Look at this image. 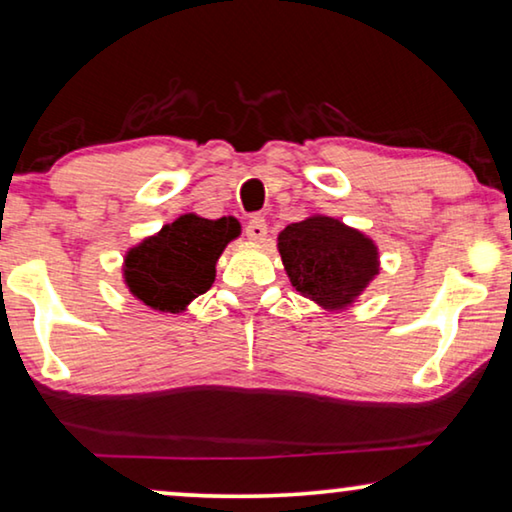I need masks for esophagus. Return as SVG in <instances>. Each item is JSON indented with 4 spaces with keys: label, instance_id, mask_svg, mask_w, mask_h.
I'll list each match as a JSON object with an SVG mask.
<instances>
[{
    "label": "esophagus",
    "instance_id": "obj_1",
    "mask_svg": "<svg viewBox=\"0 0 512 512\" xmlns=\"http://www.w3.org/2000/svg\"><path fill=\"white\" fill-rule=\"evenodd\" d=\"M244 233H247L249 240L254 242H263L265 235H268V224H265L263 217H251L244 226Z\"/></svg>",
    "mask_w": 512,
    "mask_h": 512
}]
</instances>
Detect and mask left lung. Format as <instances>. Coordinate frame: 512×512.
<instances>
[{"label":"left lung","instance_id":"1","mask_svg":"<svg viewBox=\"0 0 512 512\" xmlns=\"http://www.w3.org/2000/svg\"><path fill=\"white\" fill-rule=\"evenodd\" d=\"M277 247L295 291L330 311L351 305L379 274L376 244L323 214L286 226Z\"/></svg>","mask_w":512,"mask_h":512}]
</instances>
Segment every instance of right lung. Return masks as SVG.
<instances>
[{
  "label": "right lung",
  "mask_w": 512,
  "mask_h": 512,
  "mask_svg": "<svg viewBox=\"0 0 512 512\" xmlns=\"http://www.w3.org/2000/svg\"><path fill=\"white\" fill-rule=\"evenodd\" d=\"M238 235L240 224L233 217L203 219L182 214L129 249L124 281L143 305L180 314L191 300L210 291L221 251Z\"/></svg>",
  "instance_id": "add662e5"
}]
</instances>
